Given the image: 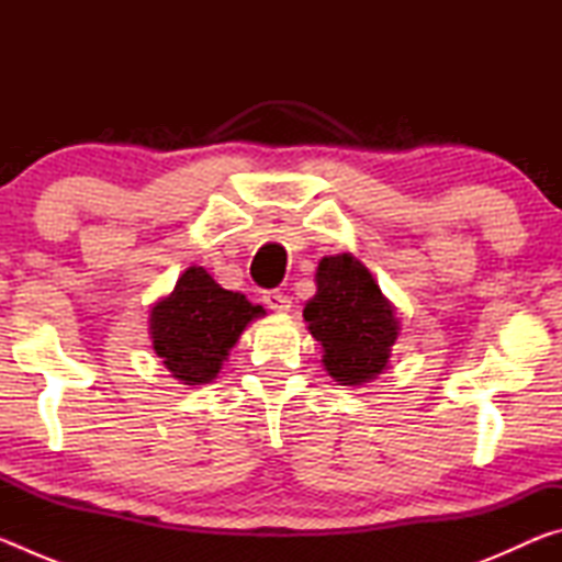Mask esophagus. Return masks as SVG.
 <instances>
[{
    "label": "esophagus",
    "instance_id": "34e87169",
    "mask_svg": "<svg viewBox=\"0 0 562 562\" xmlns=\"http://www.w3.org/2000/svg\"><path fill=\"white\" fill-rule=\"evenodd\" d=\"M262 302L268 304L270 310H274V312H290V307H292V300L288 297V294H282L280 290H268L262 294Z\"/></svg>",
    "mask_w": 562,
    "mask_h": 562
}]
</instances>
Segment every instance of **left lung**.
I'll list each match as a JSON object with an SVG mask.
<instances>
[{"label":"left lung","instance_id":"left-lung-1","mask_svg":"<svg viewBox=\"0 0 562 562\" xmlns=\"http://www.w3.org/2000/svg\"><path fill=\"white\" fill-rule=\"evenodd\" d=\"M317 294L302 317L325 355L327 374L341 386H361L384 372L398 337V317L376 280L355 255L322 258Z\"/></svg>","mask_w":562,"mask_h":562}]
</instances>
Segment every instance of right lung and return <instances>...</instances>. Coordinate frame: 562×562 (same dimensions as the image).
I'll return each mask as SVG.
<instances>
[{
  "label": "right lung",
  "mask_w": 562,
  "mask_h": 562,
  "mask_svg": "<svg viewBox=\"0 0 562 562\" xmlns=\"http://www.w3.org/2000/svg\"><path fill=\"white\" fill-rule=\"evenodd\" d=\"M262 315L260 304L247 302L240 292L223 290L193 265L180 274L173 292L150 307L148 329L170 376L198 386L213 382L243 329Z\"/></svg>",
  "instance_id": "obj_1"
}]
</instances>
